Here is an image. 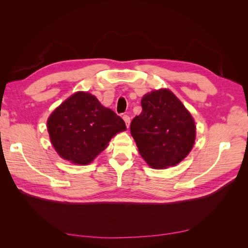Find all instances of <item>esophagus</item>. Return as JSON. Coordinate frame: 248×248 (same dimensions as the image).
<instances>
[{"label":"esophagus","instance_id":"1","mask_svg":"<svg viewBox=\"0 0 248 248\" xmlns=\"http://www.w3.org/2000/svg\"><path fill=\"white\" fill-rule=\"evenodd\" d=\"M123 120H124L126 126H127V128H128L129 124H130V118L128 116H123Z\"/></svg>","mask_w":248,"mask_h":248}]
</instances>
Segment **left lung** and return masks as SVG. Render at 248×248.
Masks as SVG:
<instances>
[{
  "mask_svg": "<svg viewBox=\"0 0 248 248\" xmlns=\"http://www.w3.org/2000/svg\"><path fill=\"white\" fill-rule=\"evenodd\" d=\"M142 111L132 120L131 136L150 168L175 167L190 153L197 127L189 110L169 89L142 96Z\"/></svg>",
  "mask_w": 248,
  "mask_h": 248,
  "instance_id": "obj_1",
  "label": "left lung"
}]
</instances>
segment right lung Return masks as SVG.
Masks as SVG:
<instances>
[{
    "instance_id": "obj_1",
    "label": "right lung",
    "mask_w": 248,
    "mask_h": 248,
    "mask_svg": "<svg viewBox=\"0 0 248 248\" xmlns=\"http://www.w3.org/2000/svg\"><path fill=\"white\" fill-rule=\"evenodd\" d=\"M52 147L61 158L87 166L126 130L123 120L103 107L95 95L78 91L49 115L46 122Z\"/></svg>"
}]
</instances>
